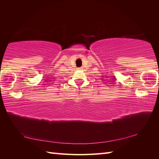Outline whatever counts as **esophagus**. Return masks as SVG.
Returning a JSON list of instances; mask_svg holds the SVG:
<instances>
[{"label":"esophagus","instance_id":"esophagus-1","mask_svg":"<svg viewBox=\"0 0 159 159\" xmlns=\"http://www.w3.org/2000/svg\"><path fill=\"white\" fill-rule=\"evenodd\" d=\"M78 70L81 71V70H82V68H78Z\"/></svg>","mask_w":159,"mask_h":159}]
</instances>
